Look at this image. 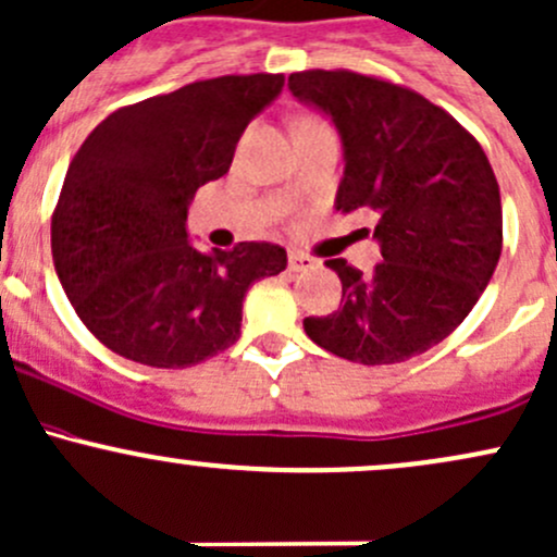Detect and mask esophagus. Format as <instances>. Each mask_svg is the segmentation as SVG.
Masks as SVG:
<instances>
[{
    "mask_svg": "<svg viewBox=\"0 0 557 557\" xmlns=\"http://www.w3.org/2000/svg\"><path fill=\"white\" fill-rule=\"evenodd\" d=\"M288 267H290V272H309V269L320 267V261H317L314 256L301 253V250H290V253H288Z\"/></svg>",
    "mask_w": 557,
    "mask_h": 557,
    "instance_id": "34e87169",
    "label": "esophagus"
}]
</instances>
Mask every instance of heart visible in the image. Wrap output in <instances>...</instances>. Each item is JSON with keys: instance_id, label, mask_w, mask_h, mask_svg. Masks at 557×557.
Returning <instances> with one entry per match:
<instances>
[{"instance_id": "b5f03b06", "label": "heart", "mask_w": 557, "mask_h": 557, "mask_svg": "<svg viewBox=\"0 0 557 557\" xmlns=\"http://www.w3.org/2000/svg\"><path fill=\"white\" fill-rule=\"evenodd\" d=\"M307 121H314V119H301V121H298V124H307Z\"/></svg>"}]
</instances>
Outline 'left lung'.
I'll return each instance as SVG.
<instances>
[{
	"instance_id": "8db88e82",
	"label": "left lung",
	"mask_w": 557,
	"mask_h": 557,
	"mask_svg": "<svg viewBox=\"0 0 557 557\" xmlns=\"http://www.w3.org/2000/svg\"><path fill=\"white\" fill-rule=\"evenodd\" d=\"M288 89L338 129L335 209L375 213L383 256L372 274L325 261L344 285L341 307L307 317L304 330L348 362L418 357L466 320L503 253V203L486 152L447 110L381 78L301 71Z\"/></svg>"
}]
</instances>
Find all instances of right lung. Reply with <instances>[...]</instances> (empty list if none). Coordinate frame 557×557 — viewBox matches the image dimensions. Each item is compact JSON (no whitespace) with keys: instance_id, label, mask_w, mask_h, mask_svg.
<instances>
[{"instance_id":"add662e5","label":"right lung","mask_w":557,"mask_h":557,"mask_svg":"<svg viewBox=\"0 0 557 557\" xmlns=\"http://www.w3.org/2000/svg\"><path fill=\"white\" fill-rule=\"evenodd\" d=\"M283 73L219 76L110 113L73 156L52 213L60 285L110 351L193 368L240 338L250 285L288 267L285 248L200 253L187 209L230 171L240 134L277 100Z\"/></svg>"}]
</instances>
